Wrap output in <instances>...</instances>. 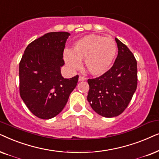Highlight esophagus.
<instances>
[{
  "instance_id": "esophagus-1",
  "label": "esophagus",
  "mask_w": 159,
  "mask_h": 159,
  "mask_svg": "<svg viewBox=\"0 0 159 159\" xmlns=\"http://www.w3.org/2000/svg\"><path fill=\"white\" fill-rule=\"evenodd\" d=\"M85 80H86V78L84 77V76H82V75H80L79 78H78V81H85Z\"/></svg>"
}]
</instances>
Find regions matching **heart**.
Masks as SVG:
<instances>
[{
    "label": "heart",
    "instance_id": "heart-1",
    "mask_svg": "<svg viewBox=\"0 0 159 159\" xmlns=\"http://www.w3.org/2000/svg\"><path fill=\"white\" fill-rule=\"evenodd\" d=\"M117 53V45L111 37L90 34L77 40L71 51L65 50L64 60L73 70L80 67L84 60L86 71L92 75H101L111 68Z\"/></svg>",
    "mask_w": 159,
    "mask_h": 159
}]
</instances>
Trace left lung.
Listing matches in <instances>:
<instances>
[{"label": "left lung", "instance_id": "1", "mask_svg": "<svg viewBox=\"0 0 159 159\" xmlns=\"http://www.w3.org/2000/svg\"><path fill=\"white\" fill-rule=\"evenodd\" d=\"M115 40L118 52L113 66L102 75L87 81L91 107L106 118L115 117L125 111L137 86L136 59L125 44L116 38Z\"/></svg>", "mask_w": 159, "mask_h": 159}]
</instances>
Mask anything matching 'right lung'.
I'll return each instance as SVG.
<instances>
[{
	"instance_id": "1",
	"label": "right lung",
	"mask_w": 159,
	"mask_h": 159,
	"mask_svg": "<svg viewBox=\"0 0 159 159\" xmlns=\"http://www.w3.org/2000/svg\"><path fill=\"white\" fill-rule=\"evenodd\" d=\"M70 35L67 32L45 34L27 46L20 60V97L31 113L41 119L58 115L77 85L78 75L64 78L60 70Z\"/></svg>"
}]
</instances>
